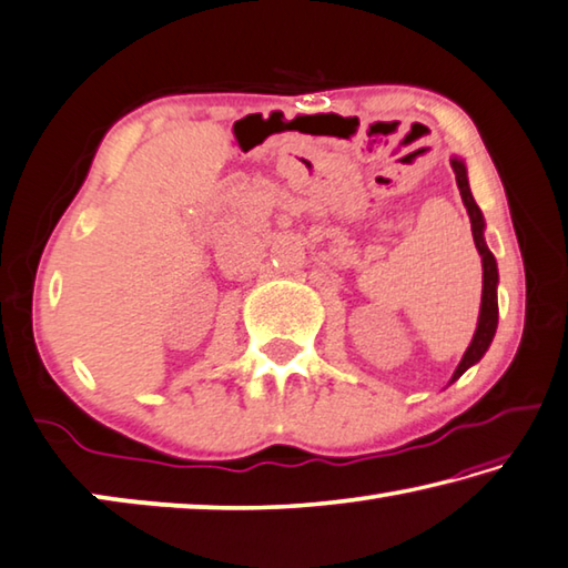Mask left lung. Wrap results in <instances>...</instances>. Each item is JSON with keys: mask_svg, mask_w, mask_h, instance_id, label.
<instances>
[{"mask_svg": "<svg viewBox=\"0 0 568 568\" xmlns=\"http://www.w3.org/2000/svg\"><path fill=\"white\" fill-rule=\"evenodd\" d=\"M450 165H453V171H455V183H458V189H460V199H463V203H466V209H468L473 241H476V248H478L480 262H483V296H480L478 327H476V334H473L470 347L466 349V355H463V359H460L458 369L453 372L450 383H455V379H458L463 372L476 365V362L483 355H486V349L490 347V342H494V337H496V327H498V294H496L498 266H496V256L490 254V248L486 246V239H483V229H486V221H483V213H480L478 203H476V199H473V193H470L466 163H463L460 158H453Z\"/></svg>", "mask_w": 568, "mask_h": 568, "instance_id": "8db88e82", "label": "left lung"}]
</instances>
